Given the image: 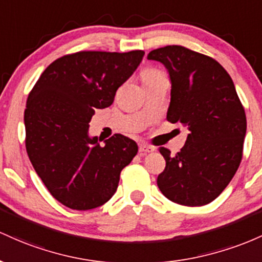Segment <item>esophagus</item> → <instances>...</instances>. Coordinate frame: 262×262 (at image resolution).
<instances>
[{
    "label": "esophagus",
    "mask_w": 262,
    "mask_h": 262,
    "mask_svg": "<svg viewBox=\"0 0 262 262\" xmlns=\"http://www.w3.org/2000/svg\"><path fill=\"white\" fill-rule=\"evenodd\" d=\"M139 151L141 155H145V154H149V152H154L155 148L152 146L146 145V143H141L139 147Z\"/></svg>",
    "instance_id": "esophagus-1"
}]
</instances>
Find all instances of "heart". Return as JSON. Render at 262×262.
Masks as SVG:
<instances>
[{"mask_svg": "<svg viewBox=\"0 0 262 262\" xmlns=\"http://www.w3.org/2000/svg\"><path fill=\"white\" fill-rule=\"evenodd\" d=\"M160 74H162V72H160V70H157V69H154V68H148V69L143 70V73H142V79L152 78V76L160 75Z\"/></svg>", "mask_w": 262, "mask_h": 262, "instance_id": "heart-1", "label": "heart"}]
</instances>
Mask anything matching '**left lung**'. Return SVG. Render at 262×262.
I'll list each match as a JSON object with an SVG mask.
<instances>
[{
    "mask_svg": "<svg viewBox=\"0 0 262 262\" xmlns=\"http://www.w3.org/2000/svg\"><path fill=\"white\" fill-rule=\"evenodd\" d=\"M147 59L168 69L167 121L189 130L186 145L174 156L160 148L166 168L157 186L177 204H208L230 183L243 158L246 115L233 80L215 59L182 46L155 49Z\"/></svg>",
    "mask_w": 262,
    "mask_h": 262,
    "instance_id": "1",
    "label": "left lung"
}]
</instances>
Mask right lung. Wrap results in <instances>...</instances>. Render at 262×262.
I'll return each instance as SVG.
<instances>
[{
	"instance_id": "add662e5",
	"label": "right lung",
	"mask_w": 262,
	"mask_h": 262,
	"mask_svg": "<svg viewBox=\"0 0 262 262\" xmlns=\"http://www.w3.org/2000/svg\"><path fill=\"white\" fill-rule=\"evenodd\" d=\"M145 52L81 51L63 55L40 74L25 110L26 149L49 193L74 210L105 204L121 170L137 155L134 140L115 134L100 146L88 135L95 108L114 102Z\"/></svg>"
}]
</instances>
